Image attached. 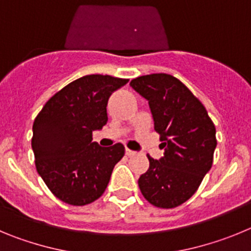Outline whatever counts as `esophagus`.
Segmentation results:
<instances>
[{
	"mask_svg": "<svg viewBox=\"0 0 251 251\" xmlns=\"http://www.w3.org/2000/svg\"><path fill=\"white\" fill-rule=\"evenodd\" d=\"M126 154H127L128 157H132V156H136L137 152L136 151H132V150H128V148H126Z\"/></svg>",
	"mask_w": 251,
	"mask_h": 251,
	"instance_id": "esophagus-1",
	"label": "esophagus"
}]
</instances>
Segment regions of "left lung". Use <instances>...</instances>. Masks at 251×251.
Listing matches in <instances>:
<instances>
[{
  "label": "left lung",
  "mask_w": 251,
  "mask_h": 251,
  "mask_svg": "<svg viewBox=\"0 0 251 251\" xmlns=\"http://www.w3.org/2000/svg\"><path fill=\"white\" fill-rule=\"evenodd\" d=\"M129 85L148 100L165 148L159 161L148 156L150 168L138 179L141 192L156 207H177L197 191L211 168L215 124L203 104L172 75H143Z\"/></svg>",
  "instance_id": "left-lung-1"
}]
</instances>
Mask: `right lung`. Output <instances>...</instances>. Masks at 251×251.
I'll use <instances>...</instances> for the list:
<instances>
[{
    "label": "right lung",
    "instance_id": "right-lung-1",
    "mask_svg": "<svg viewBox=\"0 0 251 251\" xmlns=\"http://www.w3.org/2000/svg\"><path fill=\"white\" fill-rule=\"evenodd\" d=\"M127 83L128 79L110 75H85L52 95L35 118V166L63 202L88 205L105 191L124 146L100 147L92 142L93 130L105 126L108 99Z\"/></svg>",
    "mask_w": 251,
    "mask_h": 251
}]
</instances>
